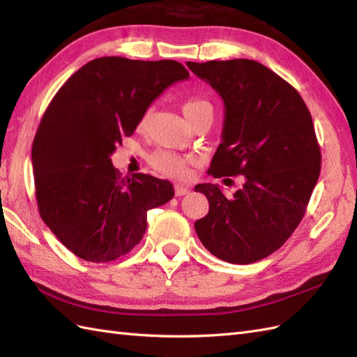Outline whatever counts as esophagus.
Masks as SVG:
<instances>
[{
    "label": "esophagus",
    "instance_id": "1",
    "mask_svg": "<svg viewBox=\"0 0 357 357\" xmlns=\"http://www.w3.org/2000/svg\"><path fill=\"white\" fill-rule=\"evenodd\" d=\"M188 193H190V188L188 187L182 185V184H176L175 185V195L176 196H184V195H188Z\"/></svg>",
    "mask_w": 357,
    "mask_h": 357
}]
</instances>
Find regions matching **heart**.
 <instances>
[{
	"label": "heart",
	"mask_w": 357,
	"mask_h": 357,
	"mask_svg": "<svg viewBox=\"0 0 357 357\" xmlns=\"http://www.w3.org/2000/svg\"><path fill=\"white\" fill-rule=\"evenodd\" d=\"M182 112H184V115L190 123H193L197 119L204 117V115H210V117H213L214 107L208 100H204V98H188V100H185L184 105H182ZM152 115H153V106H149L144 111V114L141 115L139 123H138V128L141 130H146L149 128V124L152 121ZM149 161H151L152 167L155 170H158L160 173H162V175L182 179L187 176L188 164L193 162V158L173 153V152H167V151H158L153 155H151Z\"/></svg>",
	"instance_id": "b5f03b06"
}]
</instances>
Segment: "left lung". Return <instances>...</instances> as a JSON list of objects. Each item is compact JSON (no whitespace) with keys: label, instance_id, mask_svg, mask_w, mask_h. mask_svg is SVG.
Listing matches in <instances>:
<instances>
[{"label":"left lung","instance_id":"obj_1","mask_svg":"<svg viewBox=\"0 0 357 357\" xmlns=\"http://www.w3.org/2000/svg\"><path fill=\"white\" fill-rule=\"evenodd\" d=\"M225 105L214 178L243 175L233 197L216 184H197L210 210L195 222L218 259L248 264L275 252L301 222L321 172L312 115L298 91L255 61L187 62Z\"/></svg>","mask_w":357,"mask_h":357}]
</instances>
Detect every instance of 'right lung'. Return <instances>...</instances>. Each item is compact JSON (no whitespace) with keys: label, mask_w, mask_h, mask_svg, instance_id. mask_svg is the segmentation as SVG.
Wrapping results in <instances>:
<instances>
[{"label":"right lung","mask_w":357,"mask_h":357,"mask_svg":"<svg viewBox=\"0 0 357 357\" xmlns=\"http://www.w3.org/2000/svg\"><path fill=\"white\" fill-rule=\"evenodd\" d=\"M176 61L98 57L57 91L31 147L39 214L80 259L112 261L139 243L147 211L175 196L169 181L121 178L111 155L165 88L188 79Z\"/></svg>","instance_id":"add662e5"}]
</instances>
